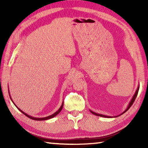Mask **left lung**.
Returning <instances> with one entry per match:
<instances>
[{"label": "left lung", "mask_w": 148, "mask_h": 148, "mask_svg": "<svg viewBox=\"0 0 148 148\" xmlns=\"http://www.w3.org/2000/svg\"><path fill=\"white\" fill-rule=\"evenodd\" d=\"M138 90H139V86H138V89H137V90H136V92H135V94L134 95L133 97H132V100H131V101L130 102V103H129V104L128 107H127V110H125V112H124L123 113V114H124L125 112H126L127 111V110H128L131 107V106H132V104L134 103V101H135V99H136V97H137L138 92ZM91 113H92V114H94V115H95V116H101V117H110V116H104V115H102V114H99L95 113V112H92V111H91Z\"/></svg>", "instance_id": "1"}]
</instances>
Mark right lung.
Instances as JSON below:
<instances>
[{
	"label": "right lung",
	"mask_w": 148,
	"mask_h": 148,
	"mask_svg": "<svg viewBox=\"0 0 148 148\" xmlns=\"http://www.w3.org/2000/svg\"><path fill=\"white\" fill-rule=\"evenodd\" d=\"M9 95H10V94H9ZM10 99H11V97H10ZM11 100H12V99H11ZM15 106H16V105H15ZM16 107H17V106H16ZM62 107H63V103H62V104L61 105V108H59L58 110H57V111L56 112V113H54L53 114H52V115H51V116H47V117H42V118H36V117H32V116H29V115H27V114L25 113V112H23V111H22V110H21L19 108H17V109H18L20 112H22V113H23L24 115H25V116H26L27 117H28L29 118L31 119H33V120H36V121H42V120H47V119L53 118V117L57 116V114H58L59 113H60V112H61V110H62Z\"/></svg>",
	"instance_id": "right-lung-1"
}]
</instances>
